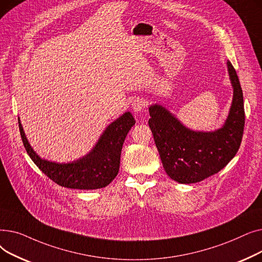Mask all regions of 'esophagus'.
<instances>
[{
  "mask_svg": "<svg viewBox=\"0 0 262 262\" xmlns=\"http://www.w3.org/2000/svg\"><path fill=\"white\" fill-rule=\"evenodd\" d=\"M145 105H146V102H145L143 99L138 98V99H136V100L133 101L132 107H133L134 112H135L136 114H138V113H141L142 110L145 108Z\"/></svg>",
  "mask_w": 262,
  "mask_h": 262,
  "instance_id": "34e87169",
  "label": "esophagus"
}]
</instances>
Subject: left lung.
<instances>
[{"label":"left lung","instance_id":"left-lung-1","mask_svg":"<svg viewBox=\"0 0 262 262\" xmlns=\"http://www.w3.org/2000/svg\"><path fill=\"white\" fill-rule=\"evenodd\" d=\"M232 87V101L222 125L212 132L193 130L159 104L148 107V125L160 155L164 171L180 184L202 182L235 157L244 129L243 93L235 68L227 60Z\"/></svg>","mask_w":262,"mask_h":262}]
</instances>
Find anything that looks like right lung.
Wrapping results in <instances>:
<instances>
[{
    "mask_svg": "<svg viewBox=\"0 0 262 262\" xmlns=\"http://www.w3.org/2000/svg\"><path fill=\"white\" fill-rule=\"evenodd\" d=\"M19 129L26 149L36 166L50 180L61 187L94 190L112 183L119 173L122 146L135 119L130 112H125L105 128L88 154L70 162H56L41 158L27 140L20 118Z\"/></svg>",
    "mask_w": 262,
    "mask_h": 262,
    "instance_id": "add662e5",
    "label": "right lung"
}]
</instances>
